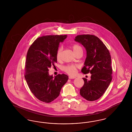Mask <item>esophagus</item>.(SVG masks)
I'll return each mask as SVG.
<instances>
[{
  "label": "esophagus",
  "mask_w": 132,
  "mask_h": 132,
  "mask_svg": "<svg viewBox=\"0 0 132 132\" xmlns=\"http://www.w3.org/2000/svg\"><path fill=\"white\" fill-rule=\"evenodd\" d=\"M76 78L75 77H73V76H69V79H73Z\"/></svg>",
  "instance_id": "esophagus-1"
}]
</instances>
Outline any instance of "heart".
Wrapping results in <instances>:
<instances>
[{
    "label": "heart",
    "instance_id": "heart-1",
    "mask_svg": "<svg viewBox=\"0 0 132 132\" xmlns=\"http://www.w3.org/2000/svg\"><path fill=\"white\" fill-rule=\"evenodd\" d=\"M72 48L75 54L79 51H82V47L78 44H75L73 45ZM62 50L63 49L62 47H59L57 50L56 58L57 61H60L61 59ZM78 68L79 66L77 64H68L63 66L62 70L64 72L67 73L69 75L74 76L75 75Z\"/></svg>",
    "mask_w": 132,
    "mask_h": 132
}]
</instances>
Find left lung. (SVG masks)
I'll return each instance as SVG.
<instances>
[{"label":"left lung","mask_w":132,"mask_h":132,"mask_svg":"<svg viewBox=\"0 0 132 132\" xmlns=\"http://www.w3.org/2000/svg\"><path fill=\"white\" fill-rule=\"evenodd\" d=\"M75 40L87 50L85 66L81 71L84 74H92L90 81L82 78L85 83L80 89V94L87 101H96L104 94L112 79L110 52L103 43L94 35H78Z\"/></svg>","instance_id":"obj_1"}]
</instances>
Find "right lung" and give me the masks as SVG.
<instances>
[{"label": "right lung", "mask_w": 132, "mask_h": 132, "mask_svg": "<svg viewBox=\"0 0 132 132\" xmlns=\"http://www.w3.org/2000/svg\"><path fill=\"white\" fill-rule=\"evenodd\" d=\"M67 35L43 36L37 38L29 47L25 62V78L31 93L39 101L50 103L59 95L68 80L65 74L49 75L50 67L57 62L56 53L60 43Z\"/></svg>", "instance_id": "right-lung-1"}]
</instances>
